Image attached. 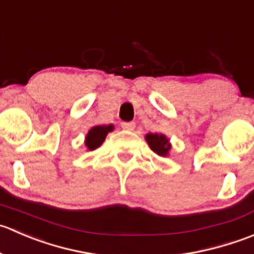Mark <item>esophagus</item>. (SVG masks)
I'll return each mask as SVG.
<instances>
[{"label": "esophagus", "instance_id": "esophagus-1", "mask_svg": "<svg viewBox=\"0 0 254 254\" xmlns=\"http://www.w3.org/2000/svg\"><path fill=\"white\" fill-rule=\"evenodd\" d=\"M122 128L126 130H133L135 128V124L134 122H124L122 124Z\"/></svg>", "mask_w": 254, "mask_h": 254}]
</instances>
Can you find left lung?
<instances>
[{"mask_svg":"<svg viewBox=\"0 0 254 254\" xmlns=\"http://www.w3.org/2000/svg\"><path fill=\"white\" fill-rule=\"evenodd\" d=\"M145 140L148 145L154 153H157L160 157H167L169 154V150L172 148V144L169 143V139L164 134H158V133H148L145 134Z\"/></svg>","mask_w":254,"mask_h":254,"instance_id":"left-lung-1","label":"left lung"}]
</instances>
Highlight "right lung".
Here are the masks:
<instances>
[{"mask_svg": "<svg viewBox=\"0 0 254 254\" xmlns=\"http://www.w3.org/2000/svg\"><path fill=\"white\" fill-rule=\"evenodd\" d=\"M114 128V125H99V126L92 127L85 137V145L87 149L94 150L99 148L104 143L106 135L112 132Z\"/></svg>", "mask_w": 254, "mask_h": 254, "instance_id": "obj_1", "label": "right lung"}]
</instances>
